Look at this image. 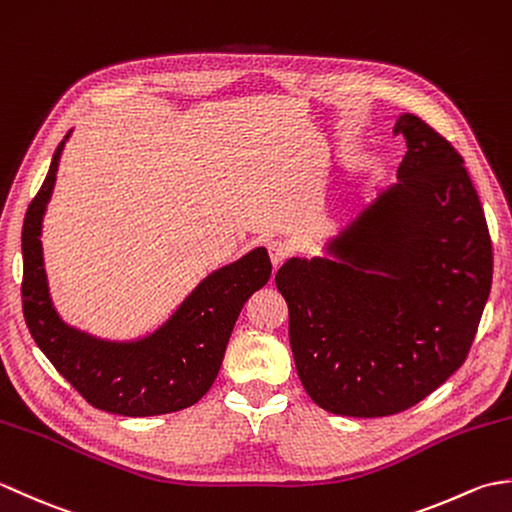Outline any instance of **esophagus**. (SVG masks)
Returning a JSON list of instances; mask_svg holds the SVG:
<instances>
[{
  "label": "esophagus",
  "instance_id": "34e87169",
  "mask_svg": "<svg viewBox=\"0 0 512 512\" xmlns=\"http://www.w3.org/2000/svg\"><path fill=\"white\" fill-rule=\"evenodd\" d=\"M290 248L284 242H270L268 244V255H270V262H273V268L277 270L281 264H284V259L288 257Z\"/></svg>",
  "mask_w": 512,
  "mask_h": 512
}]
</instances>
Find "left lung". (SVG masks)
Wrapping results in <instances>:
<instances>
[{"instance_id":"8db88e82","label":"left lung","mask_w":512,"mask_h":512,"mask_svg":"<svg viewBox=\"0 0 512 512\" xmlns=\"http://www.w3.org/2000/svg\"><path fill=\"white\" fill-rule=\"evenodd\" d=\"M398 182L323 242L290 257L288 303L303 389L325 411L383 418L418 405L462 367L491 295L493 246L464 160L413 114Z\"/></svg>"}]
</instances>
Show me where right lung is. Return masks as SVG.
<instances>
[{
	"instance_id": "right-lung-1",
	"label": "right lung",
	"mask_w": 512,
	"mask_h": 512,
	"mask_svg": "<svg viewBox=\"0 0 512 512\" xmlns=\"http://www.w3.org/2000/svg\"><path fill=\"white\" fill-rule=\"evenodd\" d=\"M70 136L72 129L54 151L21 233L28 330L57 372L96 409L132 418L187 409L211 389L244 303L268 284L273 266L266 248L213 270L165 323L138 339H101L65 323L50 295L41 233Z\"/></svg>"
}]
</instances>
